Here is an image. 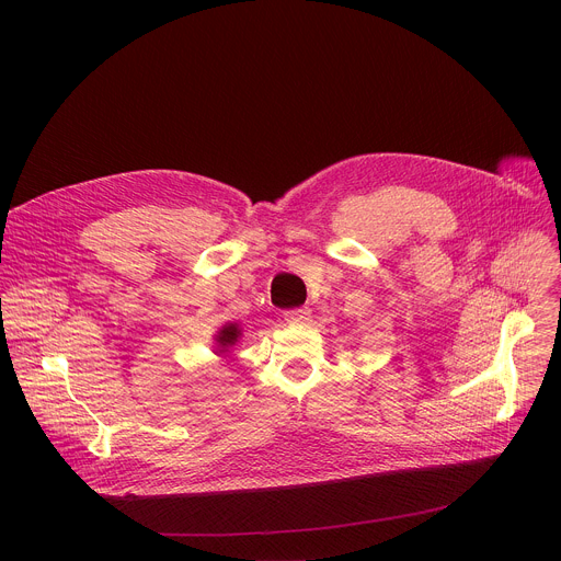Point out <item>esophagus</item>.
<instances>
[{
  "instance_id": "34e87169",
  "label": "esophagus",
  "mask_w": 561,
  "mask_h": 561,
  "mask_svg": "<svg viewBox=\"0 0 561 561\" xmlns=\"http://www.w3.org/2000/svg\"><path fill=\"white\" fill-rule=\"evenodd\" d=\"M308 317H310V308H306V306L290 308L284 312V319L288 324H304V322H308Z\"/></svg>"
}]
</instances>
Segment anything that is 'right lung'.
<instances>
[{
  "mask_svg": "<svg viewBox=\"0 0 561 561\" xmlns=\"http://www.w3.org/2000/svg\"><path fill=\"white\" fill-rule=\"evenodd\" d=\"M239 335H242V331H239V327L237 324H226V327H221V331L217 333V346H219V353H226L237 340H239Z\"/></svg>",
  "mask_w": 561,
  "mask_h": 561,
  "instance_id": "obj_1",
  "label": "right lung"
}]
</instances>
